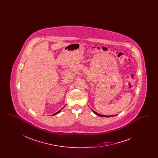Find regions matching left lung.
Instances as JSON below:
<instances>
[{
  "instance_id": "8db88e82",
  "label": "left lung",
  "mask_w": 158,
  "mask_h": 158,
  "mask_svg": "<svg viewBox=\"0 0 158 158\" xmlns=\"http://www.w3.org/2000/svg\"><path fill=\"white\" fill-rule=\"evenodd\" d=\"M92 111L94 112V113H95L96 115H97L98 116H99V117H113V116H114V115H109V116H107V115H102V114H98V113H97V112H95V111H93L92 110Z\"/></svg>"
}]
</instances>
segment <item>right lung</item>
<instances>
[{
  "mask_svg": "<svg viewBox=\"0 0 158 158\" xmlns=\"http://www.w3.org/2000/svg\"><path fill=\"white\" fill-rule=\"evenodd\" d=\"M61 110H62V109H61V110H59V111H58V112H57V113H54V114H53V115H56V114H58V113H60V111H61Z\"/></svg>",
  "mask_w": 158,
  "mask_h": 158,
  "instance_id": "right-lung-1",
  "label": "right lung"
}]
</instances>
